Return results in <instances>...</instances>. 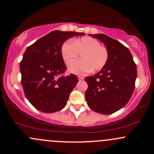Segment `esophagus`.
Segmentation results:
<instances>
[{
	"label": "esophagus",
	"mask_w": 154,
	"mask_h": 154,
	"mask_svg": "<svg viewBox=\"0 0 154 154\" xmlns=\"http://www.w3.org/2000/svg\"><path fill=\"white\" fill-rule=\"evenodd\" d=\"M78 79H79V80H83V79H84V77H82V76H78Z\"/></svg>",
	"instance_id": "34e87169"
}]
</instances>
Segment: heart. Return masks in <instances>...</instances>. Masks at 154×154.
Instances as JSON below:
<instances>
[{"mask_svg": "<svg viewBox=\"0 0 154 154\" xmlns=\"http://www.w3.org/2000/svg\"><path fill=\"white\" fill-rule=\"evenodd\" d=\"M61 54L67 64L81 54V60L68 65V71L76 74H84L92 70L100 71L104 68L109 60L108 50L100 45L98 40L91 37L74 39L73 43L65 42L61 47Z\"/></svg>", "mask_w": 154, "mask_h": 154, "instance_id": "obj_1", "label": "heart"}]
</instances>
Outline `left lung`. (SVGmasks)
Here are the masks:
<instances>
[{
	"instance_id": "obj_1",
	"label": "left lung",
	"mask_w": 154,
	"mask_h": 154,
	"mask_svg": "<svg viewBox=\"0 0 154 154\" xmlns=\"http://www.w3.org/2000/svg\"><path fill=\"white\" fill-rule=\"evenodd\" d=\"M101 41L109 52L104 68L94 76L86 77L85 97L93 111L103 115L114 113L128 103L135 88L136 65L129 49L104 34H89Z\"/></svg>"
}]
</instances>
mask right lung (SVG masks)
Masks as SVG:
<instances>
[{
    "label": "right lung",
    "instance_id": "right-lung-1",
    "mask_svg": "<svg viewBox=\"0 0 154 154\" xmlns=\"http://www.w3.org/2000/svg\"><path fill=\"white\" fill-rule=\"evenodd\" d=\"M83 35V32L54 30L26 49L20 63L21 85L25 97L36 109L52 113L66 106L78 79L72 74L60 76L67 69L61 47L68 38Z\"/></svg>",
    "mask_w": 154,
    "mask_h": 154
}]
</instances>
